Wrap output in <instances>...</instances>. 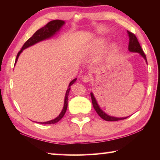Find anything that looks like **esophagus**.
<instances>
[{"label": "esophagus", "mask_w": 160, "mask_h": 160, "mask_svg": "<svg viewBox=\"0 0 160 160\" xmlns=\"http://www.w3.org/2000/svg\"><path fill=\"white\" fill-rule=\"evenodd\" d=\"M82 80L83 82H88L90 81V77L88 76V75H84L82 78Z\"/></svg>", "instance_id": "obj_1"}]
</instances>
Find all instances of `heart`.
<instances>
[{
    "label": "heart",
    "mask_w": 160,
    "mask_h": 160,
    "mask_svg": "<svg viewBox=\"0 0 160 160\" xmlns=\"http://www.w3.org/2000/svg\"><path fill=\"white\" fill-rule=\"evenodd\" d=\"M107 44V41L106 39L103 37H98L94 40L90 45V48H89L88 52L90 55H96L101 53L103 51V49L106 47ZM117 46L115 43H112V44L109 45V48L107 49V53H112L113 51H114L116 49Z\"/></svg>",
    "instance_id": "heart-1"
}]
</instances>
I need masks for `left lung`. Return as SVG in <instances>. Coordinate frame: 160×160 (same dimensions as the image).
Instances as JSON below:
<instances>
[{"mask_svg":"<svg viewBox=\"0 0 160 160\" xmlns=\"http://www.w3.org/2000/svg\"><path fill=\"white\" fill-rule=\"evenodd\" d=\"M128 35L129 37L128 51L130 52L138 53L140 55L145 59L146 63L148 64L146 56L144 53V52H143V51L142 50V48L140 47L138 41L137 37H135V35L134 34L131 33V32L129 31H128ZM90 94H91L92 102V105H93L94 109H95L97 113H98V115L100 116V117L104 119V120L108 121H119V120H123V119H126L128 117H129V116H126V117H115V116L108 115L107 113H106L104 112H103V110L99 107L98 103L97 102L95 97L94 96V94L92 92H91Z\"/></svg>","mask_w":160,"mask_h":160,"instance_id":"1","label":"left lung"}]
</instances>
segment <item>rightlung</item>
I'll return each mask as SVG.
<instances>
[{"label": "right lung", "mask_w": 160, "mask_h": 160, "mask_svg": "<svg viewBox=\"0 0 160 160\" xmlns=\"http://www.w3.org/2000/svg\"><path fill=\"white\" fill-rule=\"evenodd\" d=\"M65 23L66 22H65V21L63 20H52L49 22L48 23H47V25H46L44 27H43V28H42L41 29H38V30L35 32L33 35H32V37L29 38L28 41L24 44L22 47L21 48V50L18 52L17 57H16L15 63H17L18 57L20 56V53L22 52L24 49H25V48H28L29 47H32V46L34 45L35 44H37V43L42 42L44 41V40L48 39L52 37H53L54 35L57 34V32L60 31V29H61L62 27L65 25ZM76 80L77 78H75L74 80H72L71 82L69 83L68 88L66 90V96H65L63 109H62L60 114H59L57 117L55 118L54 119H52V120L51 121H46V122H38V123L41 124H53L58 122V121L63 117V116L66 112L67 107H68V94L70 90V86H71L72 84L76 81Z\"/></svg>", "instance_id": "obj_1"}]
</instances>
